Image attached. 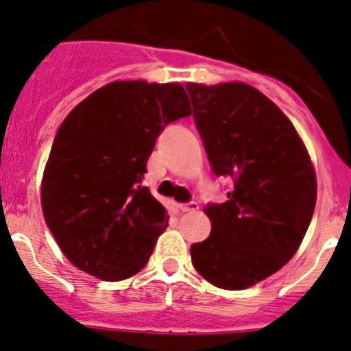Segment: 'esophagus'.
<instances>
[{
    "label": "esophagus",
    "instance_id": "esophagus-1",
    "mask_svg": "<svg viewBox=\"0 0 351 351\" xmlns=\"http://www.w3.org/2000/svg\"><path fill=\"white\" fill-rule=\"evenodd\" d=\"M197 203L196 201H191V203H186V204H180L179 206V210L180 211H184V213H186V211H196L197 210Z\"/></svg>",
    "mask_w": 351,
    "mask_h": 351
}]
</instances>
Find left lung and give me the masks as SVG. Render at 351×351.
<instances>
[{"instance_id": "1", "label": "left lung", "mask_w": 351, "mask_h": 351, "mask_svg": "<svg viewBox=\"0 0 351 351\" xmlns=\"http://www.w3.org/2000/svg\"><path fill=\"white\" fill-rule=\"evenodd\" d=\"M186 88L211 171L234 180L225 203L204 208L211 234L191 245L193 266L218 289H249L297 252L314 215V167L289 117L254 86Z\"/></svg>"}]
</instances>
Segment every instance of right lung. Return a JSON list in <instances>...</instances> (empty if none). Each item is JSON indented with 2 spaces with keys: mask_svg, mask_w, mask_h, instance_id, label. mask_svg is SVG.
Returning <instances> with one entry per match:
<instances>
[{
  "mask_svg": "<svg viewBox=\"0 0 351 351\" xmlns=\"http://www.w3.org/2000/svg\"><path fill=\"white\" fill-rule=\"evenodd\" d=\"M191 116L179 83L112 82L59 126L40 203L62 254L78 269L119 282L145 268L169 217L141 186L158 134Z\"/></svg>",
  "mask_w": 351,
  "mask_h": 351,
  "instance_id": "1",
  "label": "right lung"
}]
</instances>
